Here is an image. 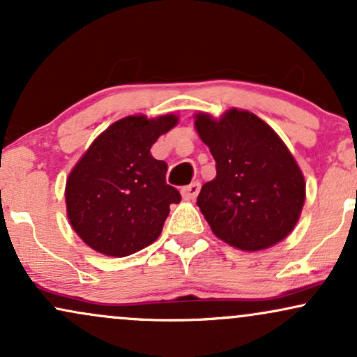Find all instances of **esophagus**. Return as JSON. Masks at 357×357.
<instances>
[{"label": "esophagus", "instance_id": "esophagus-1", "mask_svg": "<svg viewBox=\"0 0 357 357\" xmlns=\"http://www.w3.org/2000/svg\"><path fill=\"white\" fill-rule=\"evenodd\" d=\"M199 192H200V182H192L182 188L183 199H187V200L195 199V197L199 195Z\"/></svg>", "mask_w": 357, "mask_h": 357}]
</instances>
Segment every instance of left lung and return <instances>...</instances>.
Masks as SVG:
<instances>
[{
  "label": "left lung",
  "instance_id": "obj_1",
  "mask_svg": "<svg viewBox=\"0 0 357 357\" xmlns=\"http://www.w3.org/2000/svg\"><path fill=\"white\" fill-rule=\"evenodd\" d=\"M195 127L217 164V177L197 199L215 235L245 252L286 238L300 218L306 183L283 140L261 119L238 109L218 121L197 114Z\"/></svg>",
  "mask_w": 357,
  "mask_h": 357
}]
</instances>
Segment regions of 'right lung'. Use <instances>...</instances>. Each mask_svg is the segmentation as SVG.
<instances>
[{
    "mask_svg": "<svg viewBox=\"0 0 357 357\" xmlns=\"http://www.w3.org/2000/svg\"><path fill=\"white\" fill-rule=\"evenodd\" d=\"M177 121L172 114L121 119L91 144L69 174V222L92 250L127 257L158 238L170 205L182 197L165 182L167 164L152 157L151 147Z\"/></svg>",
    "mask_w": 357,
    "mask_h": 357,
    "instance_id": "1",
    "label": "right lung"
}]
</instances>
